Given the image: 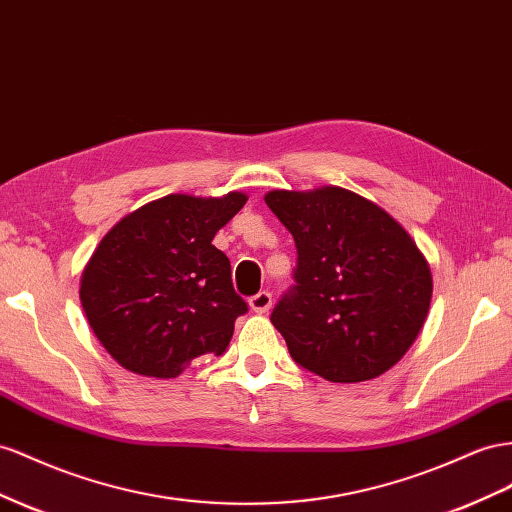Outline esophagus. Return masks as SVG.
<instances>
[{
	"instance_id": "1",
	"label": "esophagus",
	"mask_w": 512,
	"mask_h": 512,
	"mask_svg": "<svg viewBox=\"0 0 512 512\" xmlns=\"http://www.w3.org/2000/svg\"><path fill=\"white\" fill-rule=\"evenodd\" d=\"M250 308H252L256 314L269 312V308H271V293H267V290H262V293L254 295V297L250 299Z\"/></svg>"
}]
</instances>
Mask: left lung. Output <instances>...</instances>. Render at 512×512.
Returning a JSON list of instances; mask_svg holds the SVG:
<instances>
[{"mask_svg": "<svg viewBox=\"0 0 512 512\" xmlns=\"http://www.w3.org/2000/svg\"><path fill=\"white\" fill-rule=\"evenodd\" d=\"M265 202L297 245V284L271 314L295 362L331 383L368 381L398 364L433 295L411 234L379 204L334 185L273 189Z\"/></svg>", "mask_w": 512, "mask_h": 512, "instance_id": "left-lung-1", "label": "left lung"}]
</instances>
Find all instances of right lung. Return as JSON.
<instances>
[{
    "label": "right lung",
    "mask_w": 512,
    "mask_h": 512,
    "mask_svg": "<svg viewBox=\"0 0 512 512\" xmlns=\"http://www.w3.org/2000/svg\"><path fill=\"white\" fill-rule=\"evenodd\" d=\"M247 196L170 193L124 215L81 271L79 299L94 336L135 375L174 379L202 355H222L247 303L230 260L211 243Z\"/></svg>",
    "instance_id": "add662e5"
}]
</instances>
